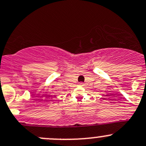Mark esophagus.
<instances>
[{
	"mask_svg": "<svg viewBox=\"0 0 146 146\" xmlns=\"http://www.w3.org/2000/svg\"><path fill=\"white\" fill-rule=\"evenodd\" d=\"M80 85L81 86H83L84 83H83V82H80Z\"/></svg>",
	"mask_w": 146,
	"mask_h": 146,
	"instance_id": "esophagus-1",
	"label": "esophagus"
}]
</instances>
